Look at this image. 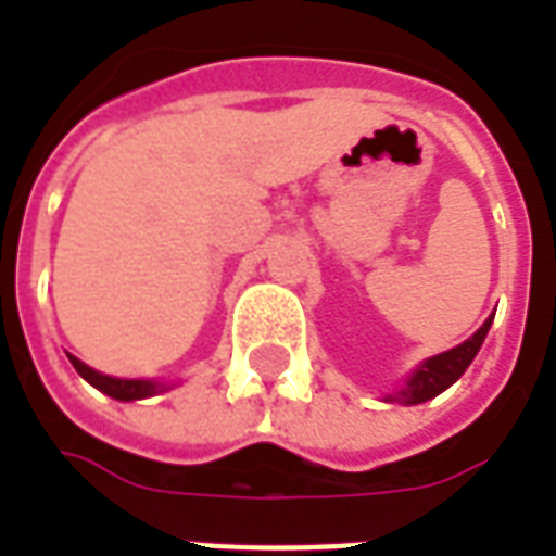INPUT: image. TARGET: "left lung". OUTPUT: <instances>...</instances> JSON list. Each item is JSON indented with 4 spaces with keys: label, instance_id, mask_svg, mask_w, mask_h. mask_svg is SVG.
Segmentation results:
<instances>
[{
    "label": "left lung",
    "instance_id": "obj_1",
    "mask_svg": "<svg viewBox=\"0 0 556 556\" xmlns=\"http://www.w3.org/2000/svg\"><path fill=\"white\" fill-rule=\"evenodd\" d=\"M494 318V315H491ZM491 318L485 325L479 327L473 337L462 342V345H455L453 351H443L438 357H431L419 366L417 372L410 375V381L402 390H399L396 396H390V402H402V405H419V402H429L434 399L438 393H443L446 387L455 384L465 369L473 363L477 357V351L482 349V342L489 337V327H491Z\"/></svg>",
    "mask_w": 556,
    "mask_h": 556
}]
</instances>
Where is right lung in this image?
<instances>
[{
  "mask_svg": "<svg viewBox=\"0 0 556 556\" xmlns=\"http://www.w3.org/2000/svg\"><path fill=\"white\" fill-rule=\"evenodd\" d=\"M71 363H74V369H77V372L83 375V378H86L91 387H98L101 393L118 399V402H130V399L154 396V393L160 390V387L151 384V381H125V378H110V375L94 372V369H89L86 363H79L77 357H71Z\"/></svg>",
  "mask_w": 556,
  "mask_h": 556,
  "instance_id": "right-lung-1",
  "label": "right lung"
}]
</instances>
